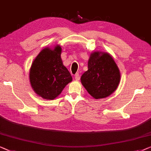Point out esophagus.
<instances>
[{"instance_id": "34e87169", "label": "esophagus", "mask_w": 151, "mask_h": 151, "mask_svg": "<svg viewBox=\"0 0 151 151\" xmlns=\"http://www.w3.org/2000/svg\"><path fill=\"white\" fill-rule=\"evenodd\" d=\"M75 80L76 81H78L80 79V75H79V74L78 73H76V75H75Z\"/></svg>"}]
</instances>
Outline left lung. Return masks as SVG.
Masks as SVG:
<instances>
[{"mask_svg": "<svg viewBox=\"0 0 151 151\" xmlns=\"http://www.w3.org/2000/svg\"><path fill=\"white\" fill-rule=\"evenodd\" d=\"M88 68L81 81L91 96L95 99H105L115 92L120 83V73L111 55L102 51L92 52Z\"/></svg>", "mask_w": 151, "mask_h": 151, "instance_id": "8db88e82", "label": "left lung"}]
</instances>
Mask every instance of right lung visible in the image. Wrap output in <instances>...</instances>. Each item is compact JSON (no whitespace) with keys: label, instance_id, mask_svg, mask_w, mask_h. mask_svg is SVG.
Returning a JSON list of instances; mask_svg holds the SVG:
<instances>
[{"label":"right lung","instance_id":"obj_1","mask_svg":"<svg viewBox=\"0 0 151 151\" xmlns=\"http://www.w3.org/2000/svg\"><path fill=\"white\" fill-rule=\"evenodd\" d=\"M61 47L42 49L34 59L29 71V81L35 93L42 99L54 100L63 88L73 81L72 76L63 64Z\"/></svg>","mask_w":151,"mask_h":151}]
</instances>
